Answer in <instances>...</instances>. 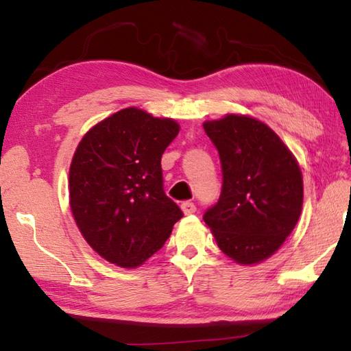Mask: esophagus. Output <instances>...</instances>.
Returning a JSON list of instances; mask_svg holds the SVG:
<instances>
[{"mask_svg":"<svg viewBox=\"0 0 351 351\" xmlns=\"http://www.w3.org/2000/svg\"><path fill=\"white\" fill-rule=\"evenodd\" d=\"M181 210L184 215H193V213L196 211V205L190 201H185L181 204Z\"/></svg>","mask_w":351,"mask_h":351,"instance_id":"34e87169","label":"esophagus"}]
</instances>
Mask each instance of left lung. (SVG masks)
Returning a JSON list of instances; mask_svg holds the SVG:
<instances>
[{
	"label": "left lung",
	"instance_id": "8db88e82",
	"mask_svg": "<svg viewBox=\"0 0 351 351\" xmlns=\"http://www.w3.org/2000/svg\"><path fill=\"white\" fill-rule=\"evenodd\" d=\"M222 164V191L204 221L221 251L257 265L285 243L303 207V175L274 130L250 115L205 121Z\"/></svg>",
	"mask_w": 351,
	"mask_h": 351
}]
</instances>
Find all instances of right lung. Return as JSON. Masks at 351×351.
Wrapping results in <instances>:
<instances>
[{
    "mask_svg": "<svg viewBox=\"0 0 351 351\" xmlns=\"http://www.w3.org/2000/svg\"><path fill=\"white\" fill-rule=\"evenodd\" d=\"M180 132L171 119L126 108L93 126L75 149L73 217L109 263L136 267L162 248L182 211L162 189L161 156Z\"/></svg>",
    "mask_w": 351,
    "mask_h": 351,
    "instance_id": "right-lung-1",
    "label": "right lung"
}]
</instances>
